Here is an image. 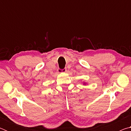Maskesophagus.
I'll list each match as a JSON object with an SVG mask.
<instances>
[{
	"mask_svg": "<svg viewBox=\"0 0 131 131\" xmlns=\"http://www.w3.org/2000/svg\"><path fill=\"white\" fill-rule=\"evenodd\" d=\"M58 72L59 73H62V72H66V68H64L63 69H58Z\"/></svg>",
	"mask_w": 131,
	"mask_h": 131,
	"instance_id": "obj_1",
	"label": "esophagus"
}]
</instances>
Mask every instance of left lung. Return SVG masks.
Here are the masks:
<instances>
[{"mask_svg":"<svg viewBox=\"0 0 131 131\" xmlns=\"http://www.w3.org/2000/svg\"><path fill=\"white\" fill-rule=\"evenodd\" d=\"M84 84H85V83H84Z\"/></svg>","mask_w":131,"mask_h":131,"instance_id":"obj_1","label":"left lung"}]
</instances>
